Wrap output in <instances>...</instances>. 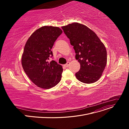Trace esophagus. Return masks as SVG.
I'll return each mask as SVG.
<instances>
[{
  "label": "esophagus",
  "instance_id": "esophagus-1",
  "mask_svg": "<svg viewBox=\"0 0 129 129\" xmlns=\"http://www.w3.org/2000/svg\"><path fill=\"white\" fill-rule=\"evenodd\" d=\"M70 65V63L69 62H67V63L66 64H65L64 65V66H65V67H69V65Z\"/></svg>",
  "mask_w": 129,
  "mask_h": 129
}]
</instances>
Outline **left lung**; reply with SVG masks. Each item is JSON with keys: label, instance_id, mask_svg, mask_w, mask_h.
<instances>
[{"label": "left lung", "instance_id": "left-lung-1", "mask_svg": "<svg viewBox=\"0 0 129 129\" xmlns=\"http://www.w3.org/2000/svg\"><path fill=\"white\" fill-rule=\"evenodd\" d=\"M75 51V58L80 64L75 74L77 79L92 84L100 78L107 64L106 49L100 39L85 25L74 22L62 26Z\"/></svg>", "mask_w": 129, "mask_h": 129}]
</instances>
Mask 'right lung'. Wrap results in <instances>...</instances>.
Masks as SVG:
<instances>
[{"instance_id":"add662e5","label":"right lung","mask_w":129,"mask_h":129,"mask_svg":"<svg viewBox=\"0 0 129 129\" xmlns=\"http://www.w3.org/2000/svg\"><path fill=\"white\" fill-rule=\"evenodd\" d=\"M58 27L44 26L34 32L27 41L22 56L24 71L38 87L50 89L60 80L62 66L52 60L51 49L57 38L62 33Z\"/></svg>"}]
</instances>
